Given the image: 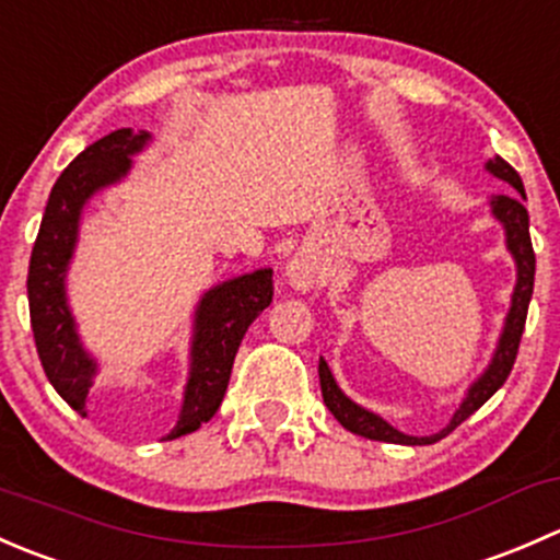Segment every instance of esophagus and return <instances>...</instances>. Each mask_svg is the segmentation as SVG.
<instances>
[{"mask_svg":"<svg viewBox=\"0 0 560 560\" xmlns=\"http://www.w3.org/2000/svg\"><path fill=\"white\" fill-rule=\"evenodd\" d=\"M287 276H290L292 287H298V290H312V287L319 284V279H322L319 268H316L312 259H306V257L292 259L290 268H287Z\"/></svg>","mask_w":560,"mask_h":560,"instance_id":"1","label":"esophagus"}]
</instances>
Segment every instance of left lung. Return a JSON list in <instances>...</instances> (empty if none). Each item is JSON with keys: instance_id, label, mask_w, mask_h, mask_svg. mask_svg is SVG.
<instances>
[{"instance_id": "obj_1", "label": "left lung", "mask_w": 560, "mask_h": 560, "mask_svg": "<svg viewBox=\"0 0 560 560\" xmlns=\"http://www.w3.org/2000/svg\"><path fill=\"white\" fill-rule=\"evenodd\" d=\"M488 171L493 173L495 178L506 180V184H512L517 189V195H499L490 200L495 219H499L506 230V246H510L512 257H515L517 262V287H515V295H512V308L510 314H506V325H504V332H501L499 349H495L493 354V363L488 365V371H485V374L474 382L471 389H468L466 400H463L460 409L455 411L447 428H442V431L433 433V436H406V433L395 431L393 425H387L382 417L371 415V411H365L363 406L352 404V400L338 389L325 360H319L322 398H325V406L332 411V417H336L347 431L358 433V436H365V439H374V442H387V444H436L439 439L453 433L463 420H468V417H471L474 411H477L479 406L495 393V389L504 385L506 376L512 374V365H515L517 349H521V338L525 330V316H528L530 292H534L536 254H534V246H530L528 211H525L523 206L525 189H523L521 175H517V171L510 165V162L501 160V156H495V160L488 162Z\"/></svg>"}]
</instances>
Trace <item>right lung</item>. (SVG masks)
Segmentation results:
<instances>
[{
	"label": "right lung",
	"mask_w": 560,
	"mask_h": 560,
	"mask_svg": "<svg viewBox=\"0 0 560 560\" xmlns=\"http://www.w3.org/2000/svg\"><path fill=\"white\" fill-rule=\"evenodd\" d=\"M149 132L116 129L75 156L56 178L45 206L43 224L32 248L30 316L35 347L45 376L56 393L86 415L89 387L97 371L94 360L78 341L75 322L65 298V273L78 238V219L89 197L113 184L129 171V156L138 154ZM273 301V270H254L233 281L213 287L197 306L195 341H191V374L184 393L178 425L167 439L186 436L211 420L228 393L235 352L244 341L248 325Z\"/></svg>",
	"instance_id": "obj_1"
}]
</instances>
